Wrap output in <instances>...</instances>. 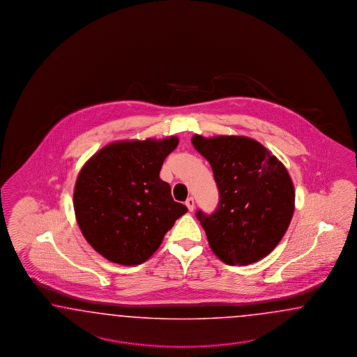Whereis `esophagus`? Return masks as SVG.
<instances>
[{
	"label": "esophagus",
	"mask_w": 357,
	"mask_h": 357,
	"mask_svg": "<svg viewBox=\"0 0 357 357\" xmlns=\"http://www.w3.org/2000/svg\"><path fill=\"white\" fill-rule=\"evenodd\" d=\"M185 206L188 208V211L190 212H192L195 209V200L194 197H188L187 200H185Z\"/></svg>",
	"instance_id": "obj_1"
}]
</instances>
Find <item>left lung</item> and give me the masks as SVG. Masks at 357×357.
<instances>
[{"instance_id": "8db88e82", "label": "left lung", "mask_w": 357, "mask_h": 357, "mask_svg": "<svg viewBox=\"0 0 357 357\" xmlns=\"http://www.w3.org/2000/svg\"><path fill=\"white\" fill-rule=\"evenodd\" d=\"M213 170L220 202L196 217L212 251L227 264L246 266L278 246L291 224L294 188L285 166L258 141L243 136L192 137Z\"/></svg>"}]
</instances>
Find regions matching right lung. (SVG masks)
<instances>
[{"label":"right lung","mask_w":357,"mask_h":357,"mask_svg":"<svg viewBox=\"0 0 357 357\" xmlns=\"http://www.w3.org/2000/svg\"><path fill=\"white\" fill-rule=\"evenodd\" d=\"M176 145V137L119 141L81 169L73 194L77 222L106 259L123 266L144 263L187 212L160 178L165 158Z\"/></svg>","instance_id":"1"}]
</instances>
